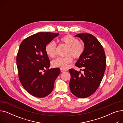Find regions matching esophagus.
<instances>
[{"mask_svg":"<svg viewBox=\"0 0 123 123\" xmlns=\"http://www.w3.org/2000/svg\"><path fill=\"white\" fill-rule=\"evenodd\" d=\"M60 70H61V72H64V71H67L66 70L63 69H61Z\"/></svg>","mask_w":123,"mask_h":123,"instance_id":"esophagus-1","label":"esophagus"}]
</instances>
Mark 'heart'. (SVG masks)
Returning <instances> with one entry per match:
<instances>
[{
    "instance_id": "b5f03b06",
    "label": "heart",
    "mask_w": 123,
    "mask_h": 123,
    "mask_svg": "<svg viewBox=\"0 0 123 123\" xmlns=\"http://www.w3.org/2000/svg\"><path fill=\"white\" fill-rule=\"evenodd\" d=\"M61 43L66 45L67 48L66 50L65 57H58L51 62L54 68L66 69L69 64L72 63V57L75 59L79 58L83 54L85 49L84 44L79 42L77 38L71 35H66L60 39ZM56 44L54 42L48 43L45 46V51L46 55L50 58H53L56 55Z\"/></svg>"
}]
</instances>
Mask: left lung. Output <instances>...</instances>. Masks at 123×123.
I'll list each match as a JSON object with an SVG mask.
<instances>
[{
	"instance_id": "left-lung-1",
	"label": "left lung",
	"mask_w": 123,
	"mask_h": 123,
	"mask_svg": "<svg viewBox=\"0 0 123 123\" xmlns=\"http://www.w3.org/2000/svg\"><path fill=\"white\" fill-rule=\"evenodd\" d=\"M75 36L84 43V51L75 64L83 69L84 73L70 69L69 87L74 95L85 98L94 94L100 84L106 69V56L102 45L93 35L81 33Z\"/></svg>"
}]
</instances>
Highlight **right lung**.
Masks as SVG:
<instances>
[{
  "mask_svg": "<svg viewBox=\"0 0 123 123\" xmlns=\"http://www.w3.org/2000/svg\"><path fill=\"white\" fill-rule=\"evenodd\" d=\"M59 33L39 32L21 43L16 57L19 78L22 85L32 96L43 98L53 91L59 68L49 69L50 63L45 51L46 45ZM45 72L43 74L42 71Z\"/></svg>",
  "mask_w": 123,
  "mask_h": 123,
  "instance_id": "add662e5",
  "label": "right lung"
}]
</instances>
